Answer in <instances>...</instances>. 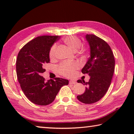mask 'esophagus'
<instances>
[{
  "mask_svg": "<svg viewBox=\"0 0 134 134\" xmlns=\"http://www.w3.org/2000/svg\"><path fill=\"white\" fill-rule=\"evenodd\" d=\"M69 83L70 84V85H75V84L76 83V81L75 80H70L69 81Z\"/></svg>",
  "mask_w": 134,
  "mask_h": 134,
  "instance_id": "34e87169",
  "label": "esophagus"
}]
</instances>
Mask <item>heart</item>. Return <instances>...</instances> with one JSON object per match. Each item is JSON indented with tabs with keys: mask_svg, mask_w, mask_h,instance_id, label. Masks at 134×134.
Segmentation results:
<instances>
[{
	"mask_svg": "<svg viewBox=\"0 0 134 134\" xmlns=\"http://www.w3.org/2000/svg\"><path fill=\"white\" fill-rule=\"evenodd\" d=\"M64 42L67 46L74 51H77L80 48L82 44L81 40L79 37L74 35H70L65 37L63 39ZM57 54V45L54 44L51 47L49 55L51 59L55 58ZM80 67V65L77 62H63L58 66V70L59 73L67 77H72L74 72Z\"/></svg>",
	"mask_w": 134,
	"mask_h": 134,
	"instance_id": "obj_1",
	"label": "heart"
}]
</instances>
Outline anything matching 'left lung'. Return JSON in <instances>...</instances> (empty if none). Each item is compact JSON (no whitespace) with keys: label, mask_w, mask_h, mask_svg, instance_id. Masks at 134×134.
<instances>
[{"label":"left lung","mask_w":134,"mask_h":134,"mask_svg":"<svg viewBox=\"0 0 134 134\" xmlns=\"http://www.w3.org/2000/svg\"><path fill=\"white\" fill-rule=\"evenodd\" d=\"M90 56L81 72L88 74L89 81L79 80L78 83L86 85L85 92L77 96L79 101L92 104L101 99L110 85L115 70V58L109 45L103 40L93 34H87Z\"/></svg>","instance_id":"8db88e82"}]
</instances>
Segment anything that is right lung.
<instances>
[{
	"instance_id": "obj_1",
	"label": "right lung",
	"mask_w": 134,
	"mask_h": 134,
	"mask_svg": "<svg viewBox=\"0 0 134 134\" xmlns=\"http://www.w3.org/2000/svg\"><path fill=\"white\" fill-rule=\"evenodd\" d=\"M60 36L44 35L35 38L22 47L16 59V74L24 94L38 105L45 106L54 100L62 86L69 80L56 77L45 81L41 74L44 65L49 63L51 47Z\"/></svg>"
}]
</instances>
